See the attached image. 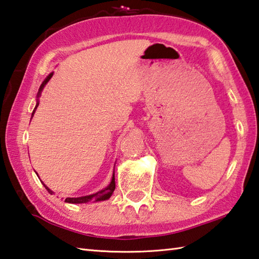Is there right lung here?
<instances>
[{
  "label": "right lung",
  "instance_id": "right-lung-1",
  "mask_svg": "<svg viewBox=\"0 0 259 259\" xmlns=\"http://www.w3.org/2000/svg\"><path fill=\"white\" fill-rule=\"evenodd\" d=\"M52 76H53V73H51V74L46 77V80L42 82V84L40 85V88H39L38 97H39V95H40V91L42 90V88L45 87V84L47 83V82L51 80ZM38 105H39V104L37 102L36 108L38 107ZM36 108L33 109V111H32V116H33V114H35ZM115 186H116V185H115V174H114V175H113V179H111L109 186L107 187V188L102 189V190H100V192L96 193V194L88 195V196H82V197H67V198H65V202H66V203H71V204H80V203H89V202H91V201H95V202L105 201V199H108V198L111 196V194L114 193ZM45 188L48 190V193L53 194V192H52V190H51L50 188L46 187V186H45Z\"/></svg>",
  "mask_w": 259,
  "mask_h": 259
}]
</instances>
